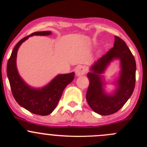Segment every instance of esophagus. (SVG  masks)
I'll return each mask as SVG.
<instances>
[{"label": "esophagus", "instance_id": "obj_1", "mask_svg": "<svg viewBox=\"0 0 147 147\" xmlns=\"http://www.w3.org/2000/svg\"><path fill=\"white\" fill-rule=\"evenodd\" d=\"M88 72V67L85 65H79L75 69V73L77 76H81L85 75Z\"/></svg>", "mask_w": 147, "mask_h": 147}]
</instances>
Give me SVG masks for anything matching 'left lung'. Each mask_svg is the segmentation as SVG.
<instances>
[{"instance_id": "8db88e82", "label": "left lung", "mask_w": 147, "mask_h": 147, "mask_svg": "<svg viewBox=\"0 0 147 147\" xmlns=\"http://www.w3.org/2000/svg\"><path fill=\"white\" fill-rule=\"evenodd\" d=\"M116 58L121 60L122 72L118 81V89L112 96H108L102 89L100 74L110 61ZM88 74L90 83L86 93L88 105L95 113L102 116L115 113L121 109L132 95L136 82V61L124 41L115 36L113 47L98 59Z\"/></svg>"}]
</instances>
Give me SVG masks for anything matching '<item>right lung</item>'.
Listing matches in <instances>:
<instances>
[{
  "label": "right lung",
  "mask_w": 147,
  "mask_h": 147,
  "mask_svg": "<svg viewBox=\"0 0 147 147\" xmlns=\"http://www.w3.org/2000/svg\"><path fill=\"white\" fill-rule=\"evenodd\" d=\"M49 34L50 31H37L23 38L16 45L7 64V75L11 92L16 102L31 113L40 116L50 114L55 110L65 87L73 80L75 72L59 75L45 88L34 89L28 86L19 76L16 61L18 47L29 36Z\"/></svg>",
  "instance_id": "obj_1"
}]
</instances>
